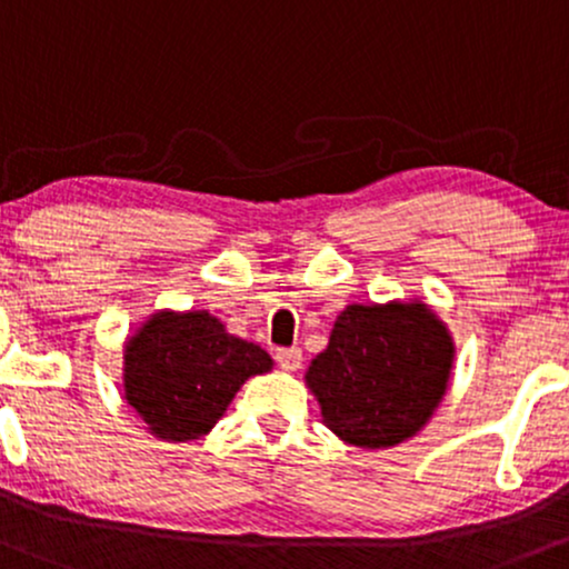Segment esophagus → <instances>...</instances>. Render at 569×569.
Returning a JSON list of instances; mask_svg holds the SVG:
<instances>
[{"mask_svg": "<svg viewBox=\"0 0 569 569\" xmlns=\"http://www.w3.org/2000/svg\"><path fill=\"white\" fill-rule=\"evenodd\" d=\"M273 357H277V362L284 370H298V368H301V362H303V352L298 347L277 349V355H273Z\"/></svg>", "mask_w": 569, "mask_h": 569, "instance_id": "obj_1", "label": "esophagus"}]
</instances>
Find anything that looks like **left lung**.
<instances>
[{"label": "left lung", "instance_id": "8db88e82", "mask_svg": "<svg viewBox=\"0 0 569 569\" xmlns=\"http://www.w3.org/2000/svg\"><path fill=\"white\" fill-rule=\"evenodd\" d=\"M455 366V341L422 301L352 303L306 370L322 422L343 443L387 449L432 417Z\"/></svg>", "mask_w": 569, "mask_h": 569}]
</instances>
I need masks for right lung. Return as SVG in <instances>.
Segmentation results:
<instances>
[{
    "label": "right lung",
    "mask_w": 569,
    "mask_h": 569,
    "mask_svg": "<svg viewBox=\"0 0 569 569\" xmlns=\"http://www.w3.org/2000/svg\"><path fill=\"white\" fill-rule=\"evenodd\" d=\"M273 360L258 343L226 333L209 311H158L126 341V403L156 438L207 436L250 376Z\"/></svg>",
    "instance_id": "add662e5"
}]
</instances>
